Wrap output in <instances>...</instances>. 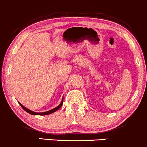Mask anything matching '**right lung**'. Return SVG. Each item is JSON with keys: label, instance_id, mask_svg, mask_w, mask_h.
<instances>
[{"label": "right lung", "instance_id": "add662e5", "mask_svg": "<svg viewBox=\"0 0 147 147\" xmlns=\"http://www.w3.org/2000/svg\"><path fill=\"white\" fill-rule=\"evenodd\" d=\"M63 100H62V102H61V104L59 105V106L57 107V108H54V109H51V110H49V111H45V112H41V113H37V112H34V111H31V110H30V109H27L26 108H25L24 106H23L19 102V104H20V105L21 106V107L22 108L24 109V110L26 111H27L28 113H30V114H32V115H48V114H50V113H53V112H55V111H56L57 110H58L59 109L61 106H62V105H63Z\"/></svg>", "mask_w": 147, "mask_h": 147}]
</instances>
